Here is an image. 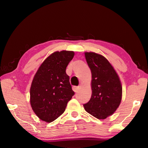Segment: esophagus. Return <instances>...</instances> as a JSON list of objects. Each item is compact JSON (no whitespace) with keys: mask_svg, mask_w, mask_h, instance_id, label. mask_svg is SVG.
<instances>
[{"mask_svg":"<svg viewBox=\"0 0 148 148\" xmlns=\"http://www.w3.org/2000/svg\"><path fill=\"white\" fill-rule=\"evenodd\" d=\"M78 88H79V87H77V86H73V87H72V89H73V91L74 92H76L77 91V90H78Z\"/></svg>","mask_w":148,"mask_h":148,"instance_id":"1","label":"esophagus"}]
</instances>
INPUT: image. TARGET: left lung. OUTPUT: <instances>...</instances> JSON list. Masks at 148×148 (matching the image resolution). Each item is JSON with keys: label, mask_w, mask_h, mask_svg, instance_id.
Returning <instances> with one entry per match:
<instances>
[{"label": "left lung", "mask_w": 148, "mask_h": 148, "mask_svg": "<svg viewBox=\"0 0 148 148\" xmlns=\"http://www.w3.org/2000/svg\"><path fill=\"white\" fill-rule=\"evenodd\" d=\"M86 59L91 71V99L84 104L87 112L99 119H104L116 111L121 101L122 86L118 74L102 55L86 52Z\"/></svg>", "instance_id": "8db88e82"}]
</instances>
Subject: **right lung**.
I'll return each mask as SVG.
<instances>
[{
  "mask_svg": "<svg viewBox=\"0 0 148 148\" xmlns=\"http://www.w3.org/2000/svg\"><path fill=\"white\" fill-rule=\"evenodd\" d=\"M74 52L62 50L51 53L35 74L30 89L32 109L40 119L51 123L63 114L74 95L66 69Z\"/></svg>",
  "mask_w": 148,
  "mask_h": 148,
  "instance_id": "1",
  "label": "right lung"
}]
</instances>
